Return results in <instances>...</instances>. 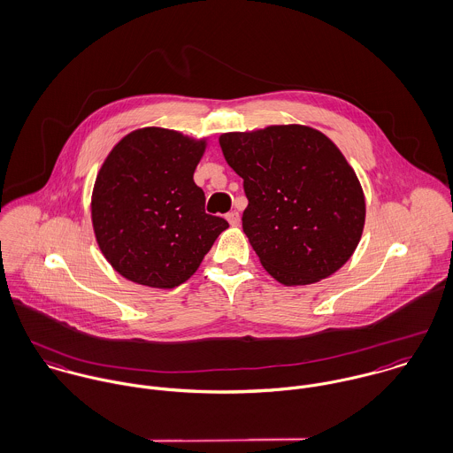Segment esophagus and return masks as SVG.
<instances>
[{"mask_svg":"<svg viewBox=\"0 0 453 453\" xmlns=\"http://www.w3.org/2000/svg\"><path fill=\"white\" fill-rule=\"evenodd\" d=\"M226 219H227V222H229L231 226H238V224H240V213H238V211H231V213H227V215H226Z\"/></svg>","mask_w":453,"mask_h":453,"instance_id":"obj_1","label":"esophagus"}]
</instances>
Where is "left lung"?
<instances>
[{
    "mask_svg": "<svg viewBox=\"0 0 453 453\" xmlns=\"http://www.w3.org/2000/svg\"><path fill=\"white\" fill-rule=\"evenodd\" d=\"M219 143L243 179V231L274 280L315 283L352 257L364 229V194L326 134L290 124L226 133Z\"/></svg>",
    "mask_w": 453,
    "mask_h": 453,
    "instance_id": "left-lung-1",
    "label": "left lung"
}]
</instances>
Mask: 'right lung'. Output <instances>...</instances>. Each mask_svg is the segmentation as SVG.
I'll return each mask as SVG.
<instances>
[{
	"instance_id": "1",
	"label": "right lung",
	"mask_w": 453,
	"mask_h": 453,
	"mask_svg": "<svg viewBox=\"0 0 453 453\" xmlns=\"http://www.w3.org/2000/svg\"><path fill=\"white\" fill-rule=\"evenodd\" d=\"M204 147L177 131L143 127L104 159L92 190V226L103 256L124 278L173 288L229 227L204 211V192L194 183Z\"/></svg>"
}]
</instances>
